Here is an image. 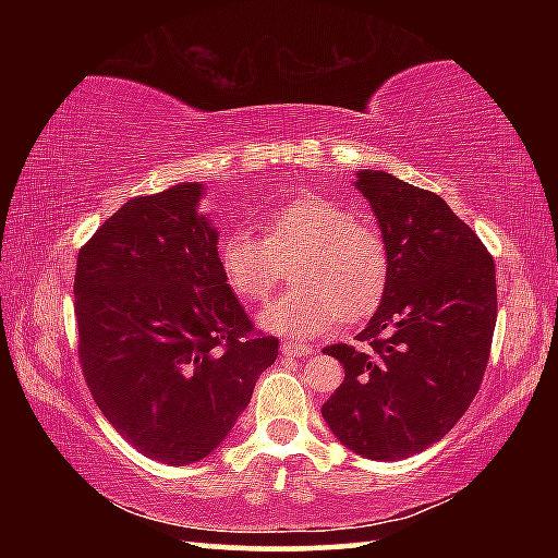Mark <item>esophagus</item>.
<instances>
[{"instance_id":"esophagus-1","label":"esophagus","mask_w":558,"mask_h":558,"mask_svg":"<svg viewBox=\"0 0 558 558\" xmlns=\"http://www.w3.org/2000/svg\"><path fill=\"white\" fill-rule=\"evenodd\" d=\"M280 352H282V356L302 359V356L315 354V349L310 347V344H300V342H282V344H280Z\"/></svg>"}]
</instances>
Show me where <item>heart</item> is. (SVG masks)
Returning <instances> with one entry per match:
<instances>
[{
  "label": "heart",
  "mask_w": 558,
  "mask_h": 558,
  "mask_svg": "<svg viewBox=\"0 0 558 558\" xmlns=\"http://www.w3.org/2000/svg\"><path fill=\"white\" fill-rule=\"evenodd\" d=\"M266 239L235 229L226 233L219 268L235 298L248 305L268 300L280 278V263L298 256L292 288L263 313L270 332L310 339L339 319L372 315L389 282V248L369 223L325 196H298L280 204L263 221Z\"/></svg>",
  "instance_id": "b5f03b06"
}]
</instances>
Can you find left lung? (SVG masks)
<instances>
[{"label":"left lung","instance_id":"1","mask_svg":"<svg viewBox=\"0 0 558 558\" xmlns=\"http://www.w3.org/2000/svg\"><path fill=\"white\" fill-rule=\"evenodd\" d=\"M389 248V282L359 342L325 354L344 381L323 405L337 440L369 460L426 450L456 426L483 384L497 323L495 260L438 194L362 169Z\"/></svg>","mask_w":558,"mask_h":558}]
</instances>
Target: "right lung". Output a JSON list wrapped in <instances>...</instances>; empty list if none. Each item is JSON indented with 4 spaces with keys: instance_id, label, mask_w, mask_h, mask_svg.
<instances>
[{
    "instance_id": "obj_1",
    "label": "right lung",
    "mask_w": 558,
    "mask_h": 558,
    "mask_svg": "<svg viewBox=\"0 0 558 558\" xmlns=\"http://www.w3.org/2000/svg\"><path fill=\"white\" fill-rule=\"evenodd\" d=\"M202 196L204 184L184 182L122 204L81 248L73 280L93 399L165 465L221 446L280 344L256 332L226 286Z\"/></svg>"
}]
</instances>
